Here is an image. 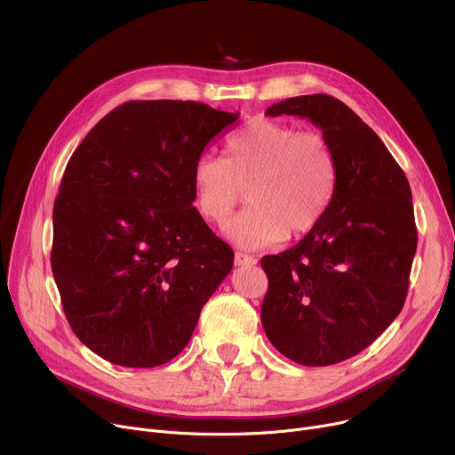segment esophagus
<instances>
[{
	"instance_id": "obj_1",
	"label": "esophagus",
	"mask_w": 455,
	"mask_h": 455,
	"mask_svg": "<svg viewBox=\"0 0 455 455\" xmlns=\"http://www.w3.org/2000/svg\"><path fill=\"white\" fill-rule=\"evenodd\" d=\"M256 258L251 256V254H245V252H235L234 256V264L237 267H245V266H256Z\"/></svg>"
}]
</instances>
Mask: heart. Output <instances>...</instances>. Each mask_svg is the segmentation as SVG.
I'll list each match as a JSON object with an SVG mask.
<instances>
[{"label": "heart", "mask_w": 455, "mask_h": 455, "mask_svg": "<svg viewBox=\"0 0 455 455\" xmlns=\"http://www.w3.org/2000/svg\"><path fill=\"white\" fill-rule=\"evenodd\" d=\"M194 196L208 223L223 225L242 199L249 206L227 227L249 249L315 228L336 194L338 160L315 131L269 117H252L227 141V160L201 155L194 164Z\"/></svg>", "instance_id": "1"}]
</instances>
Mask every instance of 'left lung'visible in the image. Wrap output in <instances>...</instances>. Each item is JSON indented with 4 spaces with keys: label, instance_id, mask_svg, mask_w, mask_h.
I'll use <instances>...</instances> for the list:
<instances>
[{
    "label": "left lung",
    "instance_id": "left-lung-1",
    "mask_svg": "<svg viewBox=\"0 0 455 455\" xmlns=\"http://www.w3.org/2000/svg\"><path fill=\"white\" fill-rule=\"evenodd\" d=\"M282 114L323 131L338 186L315 228L261 258L269 278L261 324L291 362L324 367L360 354L400 314L417 251L411 188L384 141L339 100L299 95L266 110Z\"/></svg>",
    "mask_w": 455,
    "mask_h": 455
}]
</instances>
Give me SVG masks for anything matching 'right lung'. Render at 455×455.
I'll list each match as a JSON object with an SVG mask.
<instances>
[{"label": "right lung", "instance_id": "add662e5", "mask_svg": "<svg viewBox=\"0 0 455 455\" xmlns=\"http://www.w3.org/2000/svg\"><path fill=\"white\" fill-rule=\"evenodd\" d=\"M240 114L196 101L114 108L71 155L53 206L66 319L103 360L164 365L188 345L234 252L194 206V164Z\"/></svg>", "mask_w": 455, "mask_h": 455}]
</instances>
